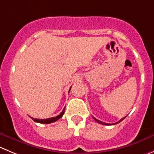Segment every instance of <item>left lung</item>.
<instances>
[{
	"label": "left lung",
	"instance_id": "1",
	"mask_svg": "<svg viewBox=\"0 0 154 154\" xmlns=\"http://www.w3.org/2000/svg\"><path fill=\"white\" fill-rule=\"evenodd\" d=\"M125 117L126 116H125L124 117V118H122V119H121L119 120V121H118V122H116V123H114V124H109V123H106V122H101V121H100V120H98V119H97L96 118H94V117H93V119H94L95 120V121H96L97 122H98V123H100V124H102V125H115V124H118V123H119L120 122H122V120L124 119L125 118Z\"/></svg>",
	"mask_w": 154,
	"mask_h": 154
}]
</instances>
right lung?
I'll use <instances>...</instances> for the list:
<instances>
[{"label": "right lung", "instance_id": "obj_1", "mask_svg": "<svg viewBox=\"0 0 154 154\" xmlns=\"http://www.w3.org/2000/svg\"><path fill=\"white\" fill-rule=\"evenodd\" d=\"M69 91H70V88H69ZM64 112H65V108H63V111L60 112V115L57 116H55V117H52V118L45 119H35V118H32V117H31V118L34 120L35 122H38V123L49 124V123H51V122H56V121H57L59 119H60L61 117L63 116V115L64 114Z\"/></svg>", "mask_w": 154, "mask_h": 154}]
</instances>
